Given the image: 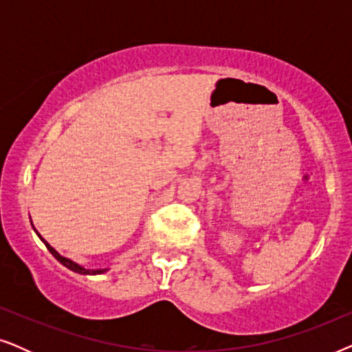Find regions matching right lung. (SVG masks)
Listing matches in <instances>:
<instances>
[{"mask_svg":"<svg viewBox=\"0 0 352 352\" xmlns=\"http://www.w3.org/2000/svg\"><path fill=\"white\" fill-rule=\"evenodd\" d=\"M33 230H35L36 232V235L38 237H40V240L43 243L46 245V248L50 250V253L52 254V256H54L57 261H59L62 266H65L67 269H70V271H74V272H76V274H83V276H98V274H104V272H107L109 271V267H105V269H88V267H85V266H81V264H78V263H75L74 259H70V258H65V256H62V254L57 252L56 248H52L50 243L46 242L45 239L41 237L40 235V232H38V230L33 228Z\"/></svg>","mask_w":352,"mask_h":352,"instance_id":"1","label":"right lung"}]
</instances>
